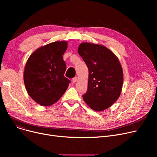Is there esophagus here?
Returning <instances> with one entry per match:
<instances>
[{
  "mask_svg": "<svg viewBox=\"0 0 157 157\" xmlns=\"http://www.w3.org/2000/svg\"><path fill=\"white\" fill-rule=\"evenodd\" d=\"M77 79H78V78H77L76 77L72 79V83H75L76 82V81H77Z\"/></svg>",
  "mask_w": 157,
  "mask_h": 157,
  "instance_id": "obj_1",
  "label": "esophagus"
}]
</instances>
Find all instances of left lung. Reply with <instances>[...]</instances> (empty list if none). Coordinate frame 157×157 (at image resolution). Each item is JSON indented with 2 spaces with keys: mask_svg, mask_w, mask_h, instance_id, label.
Returning a JSON list of instances; mask_svg holds the SVG:
<instances>
[{
  "mask_svg": "<svg viewBox=\"0 0 157 157\" xmlns=\"http://www.w3.org/2000/svg\"><path fill=\"white\" fill-rule=\"evenodd\" d=\"M78 53L89 71L84 101L95 111L109 108L118 99L122 90L123 73L119 59L105 46L90 43H81Z\"/></svg>",
  "mask_w": 157,
  "mask_h": 157,
  "instance_id": "left-lung-1",
  "label": "left lung"
}]
</instances>
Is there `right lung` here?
<instances>
[{
  "mask_svg": "<svg viewBox=\"0 0 157 157\" xmlns=\"http://www.w3.org/2000/svg\"><path fill=\"white\" fill-rule=\"evenodd\" d=\"M65 40L43 46L28 59L23 73L25 86L29 96L43 106L59 101L69 86L64 76L66 65L63 55L67 48Z\"/></svg>",
  "mask_w": 157,
  "mask_h": 157,
  "instance_id": "add662e5",
  "label": "right lung"
}]
</instances>
